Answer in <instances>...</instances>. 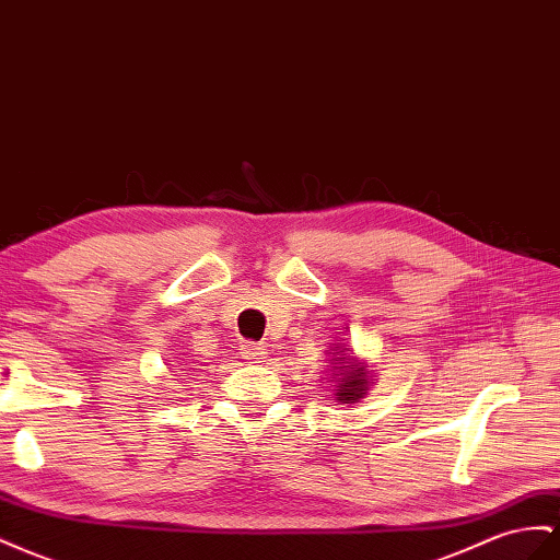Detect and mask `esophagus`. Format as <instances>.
<instances>
[{
    "mask_svg": "<svg viewBox=\"0 0 560 560\" xmlns=\"http://www.w3.org/2000/svg\"><path fill=\"white\" fill-rule=\"evenodd\" d=\"M240 353H243V358H247V360H259L261 355H266V346L247 341L240 346Z\"/></svg>",
    "mask_w": 560,
    "mask_h": 560,
    "instance_id": "esophagus-1",
    "label": "esophagus"
}]
</instances>
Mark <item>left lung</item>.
Wrapping results in <instances>:
<instances>
[{
    "mask_svg": "<svg viewBox=\"0 0 560 560\" xmlns=\"http://www.w3.org/2000/svg\"><path fill=\"white\" fill-rule=\"evenodd\" d=\"M362 372H358L355 376H346V382L337 388L339 390V400H351L355 402L362 396V388H365V380L360 376Z\"/></svg>",
    "mask_w": 560,
    "mask_h": 560,
    "instance_id": "obj_1",
    "label": "left lung"
}]
</instances>
